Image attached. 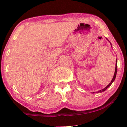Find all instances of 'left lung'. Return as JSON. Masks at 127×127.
Returning <instances> with one entry per match:
<instances>
[{"label": "left lung", "mask_w": 127, "mask_h": 127, "mask_svg": "<svg viewBox=\"0 0 127 127\" xmlns=\"http://www.w3.org/2000/svg\"><path fill=\"white\" fill-rule=\"evenodd\" d=\"M107 39V40L109 41L108 39ZM111 47H112V45H111ZM117 60H116V68H115V72H114V77H113V78H112V80H111V82H110L109 84V85H107V86H106V87H105L104 88H103V89H102V90H101L98 91V93H101V92H104V91L106 90L107 89V88H109L110 86H111V84H112V83H113V82L115 80V79H116V74H117ZM95 93V92H93V93Z\"/></svg>", "instance_id": "1"}]
</instances>
